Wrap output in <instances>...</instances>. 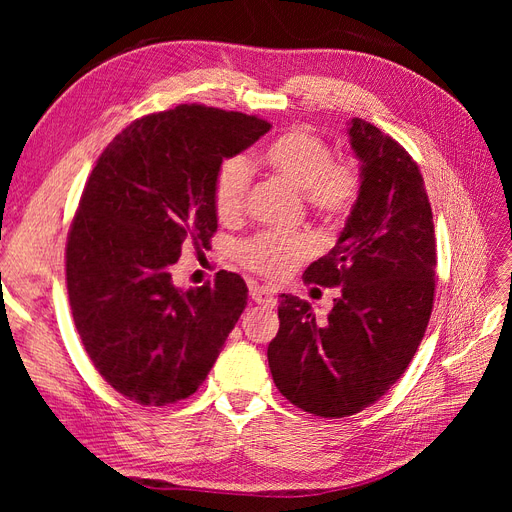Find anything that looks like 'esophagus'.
I'll return each mask as SVG.
<instances>
[{
    "mask_svg": "<svg viewBox=\"0 0 512 512\" xmlns=\"http://www.w3.org/2000/svg\"><path fill=\"white\" fill-rule=\"evenodd\" d=\"M250 297H252V301H256L260 305H273L275 303V292L269 286H256V284H252L250 286Z\"/></svg>",
    "mask_w": 512,
    "mask_h": 512,
    "instance_id": "esophagus-1",
    "label": "esophagus"
}]
</instances>
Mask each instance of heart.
<instances>
[{
  "mask_svg": "<svg viewBox=\"0 0 512 512\" xmlns=\"http://www.w3.org/2000/svg\"><path fill=\"white\" fill-rule=\"evenodd\" d=\"M271 173L303 190L307 207L324 220H342L361 192V173L350 160H333L331 145L307 126H294L262 149ZM252 166L243 156L226 158L213 177V209L222 222H235L245 209ZM312 252L303 235L260 232L237 247L243 267L267 277H284Z\"/></svg>",
  "mask_w": 512,
  "mask_h": 512,
  "instance_id": "heart-1",
  "label": "heart"
}]
</instances>
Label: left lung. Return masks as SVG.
Masks as SVG:
<instances>
[{"instance_id":"left-lung-1","label":"left lung","mask_w":512,"mask_h":512,"mask_svg":"<svg viewBox=\"0 0 512 512\" xmlns=\"http://www.w3.org/2000/svg\"><path fill=\"white\" fill-rule=\"evenodd\" d=\"M361 192L333 250L303 273L342 286L327 320L280 294L271 376L297 408L342 418L365 410L401 378L425 335L436 290V235L423 175L395 138L348 123Z\"/></svg>"}]
</instances>
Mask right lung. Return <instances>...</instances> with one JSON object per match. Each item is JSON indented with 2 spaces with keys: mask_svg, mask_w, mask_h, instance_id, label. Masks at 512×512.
Listing matches in <instances>:
<instances>
[{
  "mask_svg": "<svg viewBox=\"0 0 512 512\" xmlns=\"http://www.w3.org/2000/svg\"><path fill=\"white\" fill-rule=\"evenodd\" d=\"M271 123L203 104L132 121L102 151L66 245L72 318L85 352L117 393L141 406L190 397L247 305L243 277L181 290L170 267L183 243L218 230L213 177Z\"/></svg>",
  "mask_w": 512,
  "mask_h": 512,
  "instance_id": "right-lung-1",
  "label": "right lung"
}]
</instances>
